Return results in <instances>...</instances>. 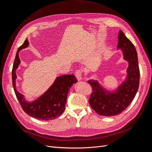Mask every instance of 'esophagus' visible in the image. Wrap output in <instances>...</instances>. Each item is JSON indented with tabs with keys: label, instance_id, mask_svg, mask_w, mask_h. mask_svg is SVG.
<instances>
[{
	"label": "esophagus",
	"instance_id": "esophagus-1",
	"mask_svg": "<svg viewBox=\"0 0 152 152\" xmlns=\"http://www.w3.org/2000/svg\"><path fill=\"white\" fill-rule=\"evenodd\" d=\"M75 74V76H76V77H77V79L78 80L80 81V80H81L82 79V70H76Z\"/></svg>",
	"mask_w": 152,
	"mask_h": 152
}]
</instances>
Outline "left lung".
Here are the masks:
<instances>
[{
	"instance_id": "1",
	"label": "left lung",
	"mask_w": 152,
	"mask_h": 152,
	"mask_svg": "<svg viewBox=\"0 0 152 152\" xmlns=\"http://www.w3.org/2000/svg\"><path fill=\"white\" fill-rule=\"evenodd\" d=\"M117 49H121L124 59L129 63L125 81L113 92L101 86L97 80H89L93 92L89 102L91 108L100 115L110 117L121 113L134 98L140 84V69L134 45L120 30Z\"/></svg>"
}]
</instances>
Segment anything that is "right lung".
<instances>
[{"mask_svg": "<svg viewBox=\"0 0 152 152\" xmlns=\"http://www.w3.org/2000/svg\"><path fill=\"white\" fill-rule=\"evenodd\" d=\"M28 41L26 39L17 50L12 70L14 91L21 108L28 115L39 120H53L61 115L64 112L68 93L77 80L74 75H64L58 77L53 85L39 98L34 102H27L24 96L16 89V70L20 64L19 52L21 49L28 47Z\"/></svg>", "mask_w": 152, "mask_h": 152, "instance_id": "add662e5", "label": "right lung"}]
</instances>
